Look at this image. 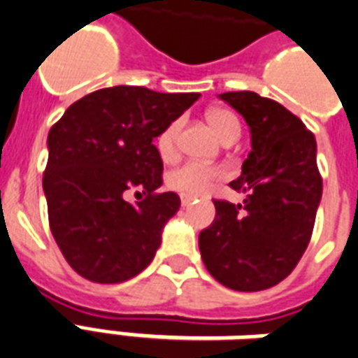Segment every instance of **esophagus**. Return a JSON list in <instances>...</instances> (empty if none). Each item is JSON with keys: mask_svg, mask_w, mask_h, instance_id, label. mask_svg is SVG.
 <instances>
[{"mask_svg": "<svg viewBox=\"0 0 358 358\" xmlns=\"http://www.w3.org/2000/svg\"><path fill=\"white\" fill-rule=\"evenodd\" d=\"M195 199V197H192V195H180V201H182V206H187L192 201Z\"/></svg>", "mask_w": 358, "mask_h": 358, "instance_id": "obj_1", "label": "esophagus"}]
</instances>
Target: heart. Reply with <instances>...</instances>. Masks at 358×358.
I'll list each match as a JSON object with an SVG mask.
<instances>
[{
	"label": "heart",
	"mask_w": 358,
	"mask_h": 358,
	"mask_svg": "<svg viewBox=\"0 0 358 358\" xmlns=\"http://www.w3.org/2000/svg\"><path fill=\"white\" fill-rule=\"evenodd\" d=\"M208 123L214 127V131L218 132L222 142H227L231 138H239L241 134V123L239 119L235 117L231 112L222 110V108H214L208 112ZM178 132H180V119L172 121L169 125L159 132L157 140H155V148H157L159 155L163 159H171L176 153V145H178ZM224 176V171L220 166L203 165L197 161H189L174 169L166 178V184L172 189L184 193V195H203L210 187Z\"/></svg>",
	"instance_id": "b5f03b06"
}]
</instances>
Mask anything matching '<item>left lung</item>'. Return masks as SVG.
<instances>
[{"mask_svg":"<svg viewBox=\"0 0 358 358\" xmlns=\"http://www.w3.org/2000/svg\"><path fill=\"white\" fill-rule=\"evenodd\" d=\"M220 98L250 127L252 152L229 184L245 201H214L216 218L199 233L201 258L224 287L258 292L287 279L309 245L322 195L317 142L271 98L250 91Z\"/></svg>","mask_w":358,"mask_h":358,"instance_id":"obj_1","label":"left lung"}]
</instances>
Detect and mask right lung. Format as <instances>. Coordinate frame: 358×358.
I'll return each mask as SVG.
<instances>
[{"mask_svg": "<svg viewBox=\"0 0 358 358\" xmlns=\"http://www.w3.org/2000/svg\"><path fill=\"white\" fill-rule=\"evenodd\" d=\"M199 96L108 87L73 102L52 125L43 174L49 226L81 277L113 285L150 266L180 208L176 193L155 192L163 161L153 138ZM134 189L145 199L131 206L124 195Z\"/></svg>", "mask_w": 358, "mask_h": 358, "instance_id": "right-lung-1", "label": "right lung"}]
</instances>
